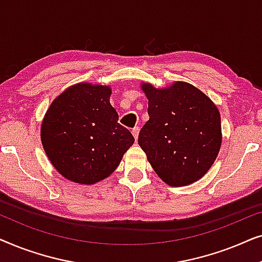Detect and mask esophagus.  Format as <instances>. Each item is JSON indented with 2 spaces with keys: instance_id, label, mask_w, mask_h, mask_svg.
Segmentation results:
<instances>
[{
  "instance_id": "esophagus-1",
  "label": "esophagus",
  "mask_w": 262,
  "mask_h": 262,
  "mask_svg": "<svg viewBox=\"0 0 262 262\" xmlns=\"http://www.w3.org/2000/svg\"><path fill=\"white\" fill-rule=\"evenodd\" d=\"M131 132H132V135H134L135 139H137V138H138V134H139V127H138V126L134 127V128H132Z\"/></svg>"
}]
</instances>
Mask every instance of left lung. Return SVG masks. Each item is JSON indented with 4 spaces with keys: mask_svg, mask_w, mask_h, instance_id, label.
I'll return each mask as SVG.
<instances>
[{
    "mask_svg": "<svg viewBox=\"0 0 262 262\" xmlns=\"http://www.w3.org/2000/svg\"><path fill=\"white\" fill-rule=\"evenodd\" d=\"M149 120L138 144L167 185L180 187L207 173L222 144L221 114L209 96L187 82L155 88L142 83Z\"/></svg>",
    "mask_w": 262,
    "mask_h": 262,
    "instance_id": "8db88e82",
    "label": "left lung"
}]
</instances>
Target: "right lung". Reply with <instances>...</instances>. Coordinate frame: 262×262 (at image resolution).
<instances>
[{"label":"right lung","mask_w":262,"mask_h":262,"mask_svg":"<svg viewBox=\"0 0 262 262\" xmlns=\"http://www.w3.org/2000/svg\"><path fill=\"white\" fill-rule=\"evenodd\" d=\"M110 85L81 82L53 100L40 127L50 162L67 180L93 185L108 178L134 144L110 103Z\"/></svg>","instance_id":"1"}]
</instances>
